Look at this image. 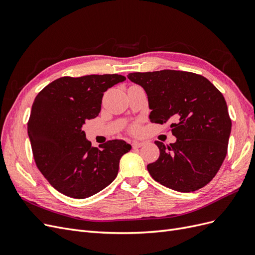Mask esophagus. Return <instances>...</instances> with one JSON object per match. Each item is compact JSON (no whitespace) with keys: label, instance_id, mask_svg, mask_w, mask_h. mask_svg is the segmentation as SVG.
Returning a JSON list of instances; mask_svg holds the SVG:
<instances>
[{"label":"esophagus","instance_id":"1","mask_svg":"<svg viewBox=\"0 0 255 255\" xmlns=\"http://www.w3.org/2000/svg\"><path fill=\"white\" fill-rule=\"evenodd\" d=\"M144 143L143 142H140V141H133L132 145H133V149H138L140 148V146H142Z\"/></svg>","mask_w":255,"mask_h":255}]
</instances>
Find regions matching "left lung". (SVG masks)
<instances>
[{
	"mask_svg": "<svg viewBox=\"0 0 255 255\" xmlns=\"http://www.w3.org/2000/svg\"><path fill=\"white\" fill-rule=\"evenodd\" d=\"M128 79L148 96L150 121L171 122L176 137L170 145L155 141L159 157L146 166L151 176L181 192L204 187L226 158L232 128L221 92L204 76L186 71L134 72Z\"/></svg>",
	"mask_w": 255,
	"mask_h": 255,
	"instance_id": "1",
	"label": "left lung"
}]
</instances>
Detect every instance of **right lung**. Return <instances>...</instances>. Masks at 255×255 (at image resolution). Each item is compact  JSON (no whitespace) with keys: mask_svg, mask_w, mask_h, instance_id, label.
<instances>
[{"mask_svg":"<svg viewBox=\"0 0 255 255\" xmlns=\"http://www.w3.org/2000/svg\"><path fill=\"white\" fill-rule=\"evenodd\" d=\"M119 74L57 79L35 98L27 133L39 171L61 194L85 199L116 179L119 161L132 146L125 140L91 145L82 129L101 111L104 92L125 82Z\"/></svg>","mask_w":255,"mask_h":255,"instance_id":"1","label":"right lung"}]
</instances>
